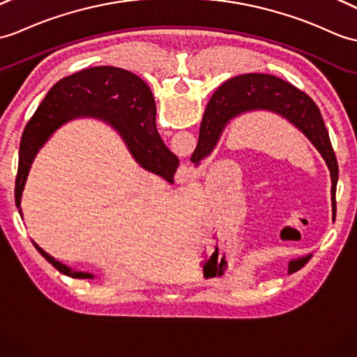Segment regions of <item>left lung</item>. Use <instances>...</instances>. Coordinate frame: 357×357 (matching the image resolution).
I'll return each instance as SVG.
<instances>
[{"label": "left lung", "mask_w": 357, "mask_h": 357, "mask_svg": "<svg viewBox=\"0 0 357 357\" xmlns=\"http://www.w3.org/2000/svg\"><path fill=\"white\" fill-rule=\"evenodd\" d=\"M271 112L284 119L307 138L312 146L324 160L331 179V206L333 219L336 211V184H337V161L324 120L321 117L318 106L312 98L295 88L289 82L269 74H243L228 79L220 85L206 106L204 119L199 129V139L192 161L196 167L208 158L216 149L219 139L228 124L250 112ZM312 252L298 257L291 263L305 264Z\"/></svg>", "instance_id": "8db88e82"}]
</instances>
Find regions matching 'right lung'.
<instances>
[{
  "label": "right lung",
  "mask_w": 357,
  "mask_h": 357,
  "mask_svg": "<svg viewBox=\"0 0 357 357\" xmlns=\"http://www.w3.org/2000/svg\"><path fill=\"white\" fill-rule=\"evenodd\" d=\"M156 106L144 80L115 66H96L65 77L50 89L35 115L27 123L20 144L18 175L15 181V202L21 211V197L38 152L62 124L74 119L105 120L119 132L130 155L147 172L173 184L179 160L165 147L155 126ZM36 250L56 269L73 278H94V273L74 271Z\"/></svg>",
  "instance_id": "obj_1"
}]
</instances>
